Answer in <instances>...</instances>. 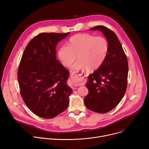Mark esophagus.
Segmentation results:
<instances>
[{"instance_id": "obj_1", "label": "esophagus", "mask_w": 149, "mask_h": 149, "mask_svg": "<svg viewBox=\"0 0 149 149\" xmlns=\"http://www.w3.org/2000/svg\"><path fill=\"white\" fill-rule=\"evenodd\" d=\"M70 77L72 81L74 82H77L78 80H79L81 78V74L79 73H77V72H72L70 74ZM77 87V85L74 84V88H76Z\"/></svg>"}]
</instances>
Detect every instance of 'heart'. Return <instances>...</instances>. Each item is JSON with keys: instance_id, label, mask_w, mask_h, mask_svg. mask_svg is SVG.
<instances>
[{"instance_id": "1", "label": "heart", "mask_w": 149, "mask_h": 149, "mask_svg": "<svg viewBox=\"0 0 149 149\" xmlns=\"http://www.w3.org/2000/svg\"><path fill=\"white\" fill-rule=\"evenodd\" d=\"M109 50V42L104 37L78 33L70 38L67 47L59 48L58 55L64 67H70L78 56L79 59L72 67V70L95 71L102 65Z\"/></svg>"}]
</instances>
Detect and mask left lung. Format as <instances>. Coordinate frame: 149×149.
Returning a JSON list of instances; mask_svg holds the SVG:
<instances>
[{"instance_id":"obj_1","label":"left lung","mask_w":149,"mask_h":149,"mask_svg":"<svg viewBox=\"0 0 149 149\" xmlns=\"http://www.w3.org/2000/svg\"><path fill=\"white\" fill-rule=\"evenodd\" d=\"M91 31H101L109 44L108 55L102 65L88 77L86 86L88 94L84 98L86 107L94 112L106 113L119 104L127 86L128 61L115 33L104 26Z\"/></svg>"}]
</instances>
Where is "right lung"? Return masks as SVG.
<instances>
[{
    "instance_id": "add662e5",
    "label": "right lung",
    "mask_w": 149,
    "mask_h": 149,
    "mask_svg": "<svg viewBox=\"0 0 149 149\" xmlns=\"http://www.w3.org/2000/svg\"><path fill=\"white\" fill-rule=\"evenodd\" d=\"M70 34L41 33L26 46L17 71L20 95L36 115L52 118L65 111L72 89L70 72L56 59V47Z\"/></svg>"
}]
</instances>
